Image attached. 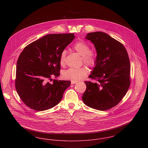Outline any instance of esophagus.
I'll list each match as a JSON object with an SVG mask.
<instances>
[{"label": "esophagus", "mask_w": 148, "mask_h": 148, "mask_svg": "<svg viewBox=\"0 0 148 148\" xmlns=\"http://www.w3.org/2000/svg\"><path fill=\"white\" fill-rule=\"evenodd\" d=\"M77 83V81H73V80H71V84H76Z\"/></svg>", "instance_id": "1"}]
</instances>
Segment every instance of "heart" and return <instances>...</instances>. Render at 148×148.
<instances>
[{"label": "heart", "mask_w": 148, "mask_h": 148, "mask_svg": "<svg viewBox=\"0 0 148 148\" xmlns=\"http://www.w3.org/2000/svg\"><path fill=\"white\" fill-rule=\"evenodd\" d=\"M77 53L81 56L83 62L85 65L94 67L97 62V54L95 52L91 51L90 46L84 41H79L75 42L73 47ZM66 55V50H63L60 55L59 62L62 66L65 64ZM88 73V69L86 67H82L80 68H71L63 72V77L67 79H70L73 81L80 80L85 77Z\"/></svg>", "instance_id": "obj_1"}]
</instances>
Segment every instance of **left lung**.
<instances>
[{
	"label": "left lung",
	"mask_w": 148,
	"mask_h": 148,
	"mask_svg": "<svg viewBox=\"0 0 148 148\" xmlns=\"http://www.w3.org/2000/svg\"><path fill=\"white\" fill-rule=\"evenodd\" d=\"M86 39L94 45L97 62L89 76L97 82H85L82 99L85 104L99 110L116 106L130 86V60L124 46L103 32L88 33Z\"/></svg>",
	"instance_id": "obj_1"
}]
</instances>
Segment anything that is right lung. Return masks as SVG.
<instances>
[{
	"label": "right lung",
	"instance_id": "obj_1",
	"mask_svg": "<svg viewBox=\"0 0 148 148\" xmlns=\"http://www.w3.org/2000/svg\"><path fill=\"white\" fill-rule=\"evenodd\" d=\"M75 38L74 34L45 35L28 45L18 58L15 88L23 103L36 111L51 109L62 99L71 81L54 79L60 75L61 52Z\"/></svg>",
	"mask_w": 148,
	"mask_h": 148
}]
</instances>
